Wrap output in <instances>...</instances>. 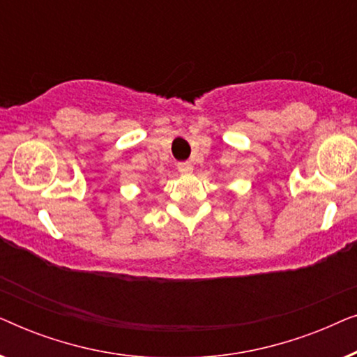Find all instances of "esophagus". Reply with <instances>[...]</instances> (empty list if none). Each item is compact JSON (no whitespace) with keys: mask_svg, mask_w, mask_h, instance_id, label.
<instances>
[{"mask_svg":"<svg viewBox=\"0 0 357 357\" xmlns=\"http://www.w3.org/2000/svg\"><path fill=\"white\" fill-rule=\"evenodd\" d=\"M177 169H178L180 174H192L193 172L192 162H178Z\"/></svg>","mask_w":357,"mask_h":357,"instance_id":"1","label":"esophagus"}]
</instances>
